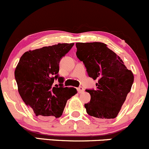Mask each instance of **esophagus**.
<instances>
[{
	"mask_svg": "<svg viewBox=\"0 0 149 149\" xmlns=\"http://www.w3.org/2000/svg\"><path fill=\"white\" fill-rule=\"evenodd\" d=\"M77 91L79 94H81V93H84V88L82 86H79V88H77Z\"/></svg>",
	"mask_w": 149,
	"mask_h": 149,
	"instance_id": "1",
	"label": "esophagus"
}]
</instances>
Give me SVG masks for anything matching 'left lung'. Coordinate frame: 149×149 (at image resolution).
<instances>
[{"instance_id":"left-lung-1","label":"left lung","mask_w":149,"mask_h":149,"mask_svg":"<svg viewBox=\"0 0 149 149\" xmlns=\"http://www.w3.org/2000/svg\"><path fill=\"white\" fill-rule=\"evenodd\" d=\"M76 56L84 63L88 76L98 81L97 89L84 104L86 112L100 120L117 117L130 91L134 76L119 56L102 42H77Z\"/></svg>"}]
</instances>
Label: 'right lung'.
<instances>
[{
    "label": "right lung",
    "instance_id": "1",
    "mask_svg": "<svg viewBox=\"0 0 149 149\" xmlns=\"http://www.w3.org/2000/svg\"><path fill=\"white\" fill-rule=\"evenodd\" d=\"M74 43H58L24 53L15 70L18 91L24 102L37 117L52 118L62 115L67 100L77 93L73 87H64L59 63ZM58 79L59 86H53Z\"/></svg>",
    "mask_w": 149,
    "mask_h": 149
}]
</instances>
